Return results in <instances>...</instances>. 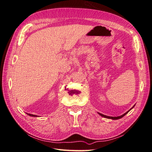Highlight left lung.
<instances>
[{
  "label": "left lung",
  "instance_id": "left-lung-1",
  "mask_svg": "<svg viewBox=\"0 0 152 152\" xmlns=\"http://www.w3.org/2000/svg\"><path fill=\"white\" fill-rule=\"evenodd\" d=\"M134 106H133V107H134ZM132 107V108H133ZM132 108H131L129 110V111H127V112H126L124 114H123V115H121V116H118V117H109V116H107V115H103V114H102V113H98L101 116H102V117H104V118H111V119H113V120H117V119H119V118H122L124 116H125L130 111V110L132 109Z\"/></svg>",
  "mask_w": 152,
  "mask_h": 152
}]
</instances>
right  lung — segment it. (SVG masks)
<instances>
[{"mask_svg":"<svg viewBox=\"0 0 152 152\" xmlns=\"http://www.w3.org/2000/svg\"><path fill=\"white\" fill-rule=\"evenodd\" d=\"M26 114H28V115H30V116H31V117H37V115H32V114H30V113H26Z\"/></svg>","mask_w":152,"mask_h":152,"instance_id":"obj_1","label":"right lung"}]
</instances>
